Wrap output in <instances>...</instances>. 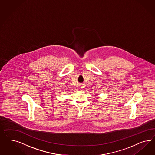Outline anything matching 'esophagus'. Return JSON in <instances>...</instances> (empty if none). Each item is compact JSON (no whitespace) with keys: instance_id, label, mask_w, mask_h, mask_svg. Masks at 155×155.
Returning a JSON list of instances; mask_svg holds the SVG:
<instances>
[{"instance_id":"esophagus-1","label":"esophagus","mask_w":155,"mask_h":155,"mask_svg":"<svg viewBox=\"0 0 155 155\" xmlns=\"http://www.w3.org/2000/svg\"><path fill=\"white\" fill-rule=\"evenodd\" d=\"M82 88H83V87H80V89H81V90H82L83 89H82Z\"/></svg>"}]
</instances>
